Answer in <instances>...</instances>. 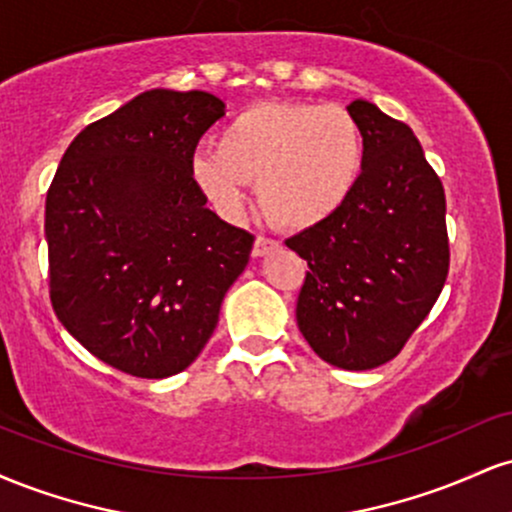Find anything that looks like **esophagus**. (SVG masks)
Returning <instances> with one entry per match:
<instances>
[{
    "instance_id": "esophagus-1",
    "label": "esophagus",
    "mask_w": 512,
    "mask_h": 512,
    "mask_svg": "<svg viewBox=\"0 0 512 512\" xmlns=\"http://www.w3.org/2000/svg\"><path fill=\"white\" fill-rule=\"evenodd\" d=\"M279 248V240L274 238H264V236H257L255 238V245H252V255L255 257H264L267 252H272Z\"/></svg>"
}]
</instances>
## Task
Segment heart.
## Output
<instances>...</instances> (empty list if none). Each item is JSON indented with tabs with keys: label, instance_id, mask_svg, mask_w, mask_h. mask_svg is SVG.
<instances>
[{
	"label": "heart",
	"instance_id": "obj_1",
	"mask_svg": "<svg viewBox=\"0 0 512 512\" xmlns=\"http://www.w3.org/2000/svg\"><path fill=\"white\" fill-rule=\"evenodd\" d=\"M363 127L339 105L257 103L221 129L214 149L195 151L190 180L223 216H238L257 182L269 221L308 231L349 202L366 170Z\"/></svg>",
	"mask_w": 512,
	"mask_h": 512
}]
</instances>
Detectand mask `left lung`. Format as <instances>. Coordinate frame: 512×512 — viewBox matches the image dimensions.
<instances>
[{
	"label": "left lung",
	"mask_w": 512,
	"mask_h": 512,
	"mask_svg": "<svg viewBox=\"0 0 512 512\" xmlns=\"http://www.w3.org/2000/svg\"><path fill=\"white\" fill-rule=\"evenodd\" d=\"M366 170L332 219L286 240L308 260L296 320L322 361L370 370L392 361L431 313L448 279L445 190L414 132L354 101Z\"/></svg>",
	"instance_id": "left-lung-1"
}]
</instances>
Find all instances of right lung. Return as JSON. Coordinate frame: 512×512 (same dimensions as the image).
Returning a JSON list of instances; mask_svg holds the SVG:
<instances>
[{
  "mask_svg": "<svg viewBox=\"0 0 512 512\" xmlns=\"http://www.w3.org/2000/svg\"><path fill=\"white\" fill-rule=\"evenodd\" d=\"M226 115L207 91L139 93L64 151L45 199L50 301L64 330L134 378L190 366L255 236L221 221L190 180Z\"/></svg>",
  "mask_w": 512,
  "mask_h": 512,
  "instance_id": "obj_1",
  "label": "right lung"
}]
</instances>
